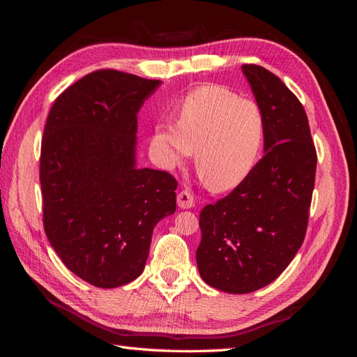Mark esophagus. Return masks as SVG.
I'll list each match as a JSON object with an SVG mask.
<instances>
[{
  "instance_id": "esophagus-1",
  "label": "esophagus",
  "mask_w": 357,
  "mask_h": 357,
  "mask_svg": "<svg viewBox=\"0 0 357 357\" xmlns=\"http://www.w3.org/2000/svg\"><path fill=\"white\" fill-rule=\"evenodd\" d=\"M176 201H178V207L179 208H192L195 206V198L190 192L183 190L179 192L176 196Z\"/></svg>"
}]
</instances>
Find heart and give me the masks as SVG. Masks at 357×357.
<instances>
[{
    "label": "heart",
    "mask_w": 357,
    "mask_h": 357,
    "mask_svg": "<svg viewBox=\"0 0 357 357\" xmlns=\"http://www.w3.org/2000/svg\"><path fill=\"white\" fill-rule=\"evenodd\" d=\"M267 123L259 104L221 86H204L178 105L176 123L155 128V146L167 169L184 164L195 151V167L215 192L244 183L265 142Z\"/></svg>",
    "instance_id": "heart-1"
}]
</instances>
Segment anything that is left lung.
I'll return each instance as SVG.
<instances>
[{
	"mask_svg": "<svg viewBox=\"0 0 357 357\" xmlns=\"http://www.w3.org/2000/svg\"><path fill=\"white\" fill-rule=\"evenodd\" d=\"M264 112L265 155L234 190L199 215L201 278L231 294L271 284L305 238L316 176V149L304 105L275 73L242 66Z\"/></svg>",
	"mask_w": 357,
	"mask_h": 357,
	"instance_id": "8db88e82",
	"label": "left lung"
}]
</instances>
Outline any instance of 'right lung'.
<instances>
[{
	"mask_svg": "<svg viewBox=\"0 0 357 357\" xmlns=\"http://www.w3.org/2000/svg\"><path fill=\"white\" fill-rule=\"evenodd\" d=\"M159 84L92 72L56 98L44 127V231L66 267L95 287L138 278L155 225L176 210V179L135 161L136 115Z\"/></svg>",
	"mask_w": 357,
	"mask_h": 357,
	"instance_id": "1",
	"label": "right lung"
}]
</instances>
